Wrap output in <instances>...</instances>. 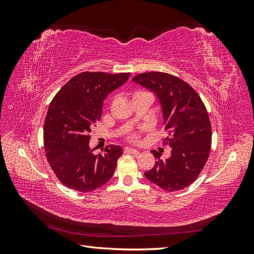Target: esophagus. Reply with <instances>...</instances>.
<instances>
[{"label": "esophagus", "instance_id": "esophagus-1", "mask_svg": "<svg viewBox=\"0 0 254 254\" xmlns=\"http://www.w3.org/2000/svg\"><path fill=\"white\" fill-rule=\"evenodd\" d=\"M124 151L126 153H134V155H137V153L140 152L137 149H134V148H131V147H125Z\"/></svg>", "mask_w": 254, "mask_h": 254}]
</instances>
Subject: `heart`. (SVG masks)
<instances>
[{"mask_svg":"<svg viewBox=\"0 0 254 254\" xmlns=\"http://www.w3.org/2000/svg\"><path fill=\"white\" fill-rule=\"evenodd\" d=\"M140 93H143V92H142V91L135 92L134 95H136V94H140ZM134 95H133V96H134ZM137 136H139V135H137L136 133H132V134H130V135H129V139H130V140H136V139H137Z\"/></svg>","mask_w":254,"mask_h":254,"instance_id":"b5f03b06","label":"heart"}]
</instances>
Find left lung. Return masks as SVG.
Masks as SVG:
<instances>
[{
  "label": "left lung",
  "mask_w": 254,
  "mask_h": 254,
  "mask_svg": "<svg viewBox=\"0 0 254 254\" xmlns=\"http://www.w3.org/2000/svg\"><path fill=\"white\" fill-rule=\"evenodd\" d=\"M132 80L158 97L170 135L164 142L172 147L171 157L166 160L151 150L157 161L145 177L167 191L189 187L202 171L211 149V123L204 104L188 82L171 74L142 73Z\"/></svg>",
  "instance_id": "left-lung-1"
}]
</instances>
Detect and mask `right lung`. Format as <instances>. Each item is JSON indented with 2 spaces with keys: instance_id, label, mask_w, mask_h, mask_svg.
I'll list each match as a JSON object with an SVG mask.
<instances>
[{
  "instance_id": "obj_1",
  "label": "right lung",
  "mask_w": 254,
  "mask_h": 254,
  "mask_svg": "<svg viewBox=\"0 0 254 254\" xmlns=\"http://www.w3.org/2000/svg\"><path fill=\"white\" fill-rule=\"evenodd\" d=\"M129 77L130 73L82 72L53 98L44 121V149L53 172L66 188L88 193L113 176L122 147L110 145L103 155H94L89 133L102 117L104 99Z\"/></svg>"
}]
</instances>
